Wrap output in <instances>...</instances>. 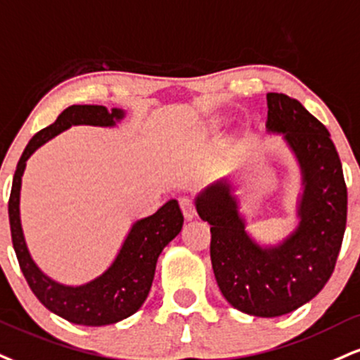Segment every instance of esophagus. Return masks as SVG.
<instances>
[{"mask_svg":"<svg viewBox=\"0 0 360 360\" xmlns=\"http://www.w3.org/2000/svg\"><path fill=\"white\" fill-rule=\"evenodd\" d=\"M181 210H183V214L186 219H193L196 216V207H194V202L191 198H181L179 201Z\"/></svg>","mask_w":360,"mask_h":360,"instance_id":"1","label":"esophagus"}]
</instances>
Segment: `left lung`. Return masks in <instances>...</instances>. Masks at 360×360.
<instances>
[{"mask_svg":"<svg viewBox=\"0 0 360 360\" xmlns=\"http://www.w3.org/2000/svg\"><path fill=\"white\" fill-rule=\"evenodd\" d=\"M266 132L281 136L300 167L295 229L275 245L258 243L228 177L207 186L194 205L211 226L223 297L243 314L271 319L305 305L330 278L347 221V188L326 125L285 94H266Z\"/></svg>","mask_w":360,"mask_h":360,"instance_id":"obj_1","label":"left lung"}]
</instances>
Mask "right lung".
Returning <instances> with one entry per match:
<instances>
[{"label": "right lung", "mask_w": 360, "mask_h": 360, "mask_svg": "<svg viewBox=\"0 0 360 360\" xmlns=\"http://www.w3.org/2000/svg\"><path fill=\"white\" fill-rule=\"evenodd\" d=\"M125 110L103 105H72L49 127L34 134L21 154L8 202L13 248L30 288L50 311L77 326L101 327L131 317L146 302L153 287L155 263L162 250L179 235L184 216L176 199H169L154 214L132 223L119 253L103 274L82 285L60 283L40 270L30 253L20 216L21 177L27 161L38 147L72 125L115 127Z\"/></svg>", "instance_id": "obj_1"}]
</instances>
